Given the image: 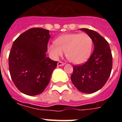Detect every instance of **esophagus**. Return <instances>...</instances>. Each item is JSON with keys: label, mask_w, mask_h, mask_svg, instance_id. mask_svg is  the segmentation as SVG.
<instances>
[{"label": "esophagus", "mask_w": 122, "mask_h": 122, "mask_svg": "<svg viewBox=\"0 0 122 122\" xmlns=\"http://www.w3.org/2000/svg\"><path fill=\"white\" fill-rule=\"evenodd\" d=\"M65 65V63L62 62V61H58V63H57V66H62L63 65Z\"/></svg>", "instance_id": "34e87169"}]
</instances>
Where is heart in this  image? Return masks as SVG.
Wrapping results in <instances>:
<instances>
[{"label": "heart", "mask_w": 122, "mask_h": 122, "mask_svg": "<svg viewBox=\"0 0 122 122\" xmlns=\"http://www.w3.org/2000/svg\"><path fill=\"white\" fill-rule=\"evenodd\" d=\"M55 44L48 46V52L54 59L61 56L63 51L67 59L74 64L87 61L92 49V39L87 33H73L61 35L56 39Z\"/></svg>", "instance_id": "b5f03b06"}]
</instances>
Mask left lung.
Segmentation results:
<instances>
[{
  "label": "left lung",
  "mask_w": 122,
  "mask_h": 122,
  "mask_svg": "<svg viewBox=\"0 0 122 122\" xmlns=\"http://www.w3.org/2000/svg\"><path fill=\"white\" fill-rule=\"evenodd\" d=\"M92 39L94 50L88 61L75 65L71 80L78 91L91 94L101 89L110 77L112 69V54L110 45L97 32L81 28Z\"/></svg>",
  "instance_id": "8db88e82"
}]
</instances>
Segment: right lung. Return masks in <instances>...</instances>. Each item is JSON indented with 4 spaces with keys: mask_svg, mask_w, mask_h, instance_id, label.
Listing matches in <instances>:
<instances>
[{
    "mask_svg": "<svg viewBox=\"0 0 122 122\" xmlns=\"http://www.w3.org/2000/svg\"><path fill=\"white\" fill-rule=\"evenodd\" d=\"M49 30L33 28L14 41L9 56V68L18 90L28 96L40 94L49 83L57 61L46 57Z\"/></svg>",
    "mask_w": 122,
    "mask_h": 122,
    "instance_id": "obj_1",
    "label": "right lung"
}]
</instances>
